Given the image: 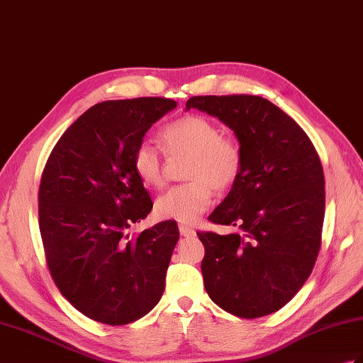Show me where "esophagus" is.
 <instances>
[{
	"instance_id": "esophagus-1",
	"label": "esophagus",
	"mask_w": 363,
	"mask_h": 363,
	"mask_svg": "<svg viewBox=\"0 0 363 363\" xmlns=\"http://www.w3.org/2000/svg\"><path fill=\"white\" fill-rule=\"evenodd\" d=\"M179 233L182 235V237H195V230L191 229V227L189 225H184V224H179Z\"/></svg>"
}]
</instances>
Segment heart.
Instances as JSON below:
<instances>
[{"mask_svg":"<svg viewBox=\"0 0 363 363\" xmlns=\"http://www.w3.org/2000/svg\"><path fill=\"white\" fill-rule=\"evenodd\" d=\"M162 142L172 159H189L184 168L189 182L159 196L155 212L162 220L195 223L212 204L213 190L227 191L240 179L244 165L241 142L232 134H221L220 126L199 114L182 116L168 123ZM133 168L147 187L161 189L165 184V159L153 142H140L136 147Z\"/></svg>","mask_w":363,"mask_h":363,"instance_id":"heart-1","label":"heart"}]
</instances>
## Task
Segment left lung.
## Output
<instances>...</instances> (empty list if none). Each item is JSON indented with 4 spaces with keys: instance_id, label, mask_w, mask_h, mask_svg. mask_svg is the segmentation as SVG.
Instances as JSON below:
<instances>
[{
    "instance_id": "8db88e82",
    "label": "left lung",
    "mask_w": 363,
    "mask_h": 363,
    "mask_svg": "<svg viewBox=\"0 0 363 363\" xmlns=\"http://www.w3.org/2000/svg\"><path fill=\"white\" fill-rule=\"evenodd\" d=\"M185 108L218 117L244 151L240 179L208 216L237 232H196L206 291L237 317L272 314L301 289L322 246V162L300 125L259 96H195Z\"/></svg>"
}]
</instances>
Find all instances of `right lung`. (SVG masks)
<instances>
[{
  "label": "right lung",
  "mask_w": 363,
  "mask_h": 363,
  "mask_svg": "<svg viewBox=\"0 0 363 363\" xmlns=\"http://www.w3.org/2000/svg\"><path fill=\"white\" fill-rule=\"evenodd\" d=\"M176 106L165 97L106 100L58 139L38 190V225L52 280L96 322L128 325L161 300L179 230L162 221L126 235L153 208L133 168L148 128Z\"/></svg>",
  "instance_id": "add662e5"
}]
</instances>
